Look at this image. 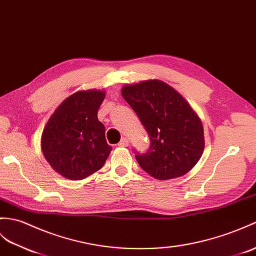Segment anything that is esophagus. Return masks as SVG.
<instances>
[{
	"label": "esophagus",
	"instance_id": "34e87169",
	"mask_svg": "<svg viewBox=\"0 0 256 256\" xmlns=\"http://www.w3.org/2000/svg\"><path fill=\"white\" fill-rule=\"evenodd\" d=\"M118 145L120 146V147H126L128 145V140L126 138H123Z\"/></svg>",
	"mask_w": 256,
	"mask_h": 256
}]
</instances>
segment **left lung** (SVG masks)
I'll list each match as a JSON object with an SVG mask.
<instances>
[{
  "instance_id": "1",
  "label": "left lung",
  "mask_w": 256,
  "mask_h": 256,
  "mask_svg": "<svg viewBox=\"0 0 256 256\" xmlns=\"http://www.w3.org/2000/svg\"><path fill=\"white\" fill-rule=\"evenodd\" d=\"M121 92L150 138L145 154L135 152L140 168L162 181L188 174L205 146L203 124L188 101L159 80L126 85Z\"/></svg>"
}]
</instances>
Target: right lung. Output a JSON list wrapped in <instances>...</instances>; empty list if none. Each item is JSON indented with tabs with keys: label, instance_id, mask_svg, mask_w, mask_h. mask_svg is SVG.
Returning a JSON list of instances; mask_svg holds the SVG:
<instances>
[{
	"label": "right lung",
	"instance_id": "obj_1",
	"mask_svg": "<svg viewBox=\"0 0 256 256\" xmlns=\"http://www.w3.org/2000/svg\"><path fill=\"white\" fill-rule=\"evenodd\" d=\"M106 92H77L56 109L44 130L41 150L52 169L68 180H82L102 168L112 147L106 144L98 109Z\"/></svg>",
	"mask_w": 256,
	"mask_h": 256
}]
</instances>
